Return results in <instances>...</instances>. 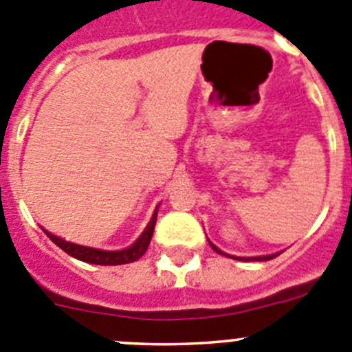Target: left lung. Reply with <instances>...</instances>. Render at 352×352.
<instances>
[{"mask_svg": "<svg viewBox=\"0 0 352 352\" xmlns=\"http://www.w3.org/2000/svg\"><path fill=\"white\" fill-rule=\"evenodd\" d=\"M210 243V247H212L214 250H216L217 254H223V256H228V254H224L223 250H219L217 249L216 245H214L212 242H209ZM278 256V254H271V256H259V257H235V256H228V257H233V259H239V261H250V259H254V261H270V259H273V257H276Z\"/></svg>", "mask_w": 352, "mask_h": 352, "instance_id": "left-lung-1", "label": "left lung"}]
</instances>
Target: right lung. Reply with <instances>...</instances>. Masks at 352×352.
I'll return each instance as SVG.
<instances>
[{"mask_svg": "<svg viewBox=\"0 0 352 352\" xmlns=\"http://www.w3.org/2000/svg\"><path fill=\"white\" fill-rule=\"evenodd\" d=\"M157 209H159V206L155 207V212H153L150 223L146 224L145 232L140 235V239L136 240L133 245H129L128 249H122V250L91 249V247H85V245H78V243L67 242V240L60 239V236L52 235V233L46 232V230L45 233L48 235V239L52 240L55 245H58L60 249L63 250V252H67L69 256L76 257V259L79 261H85V263L102 264V266H117V264L135 263V261H138L140 257L146 252V249H148L150 240H152V235H153V228H155Z\"/></svg>", "mask_w": 352, "mask_h": 352, "instance_id": "right-lung-1", "label": "right lung"}]
</instances>
